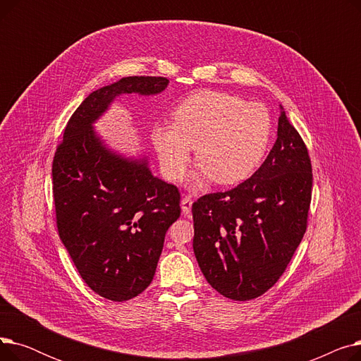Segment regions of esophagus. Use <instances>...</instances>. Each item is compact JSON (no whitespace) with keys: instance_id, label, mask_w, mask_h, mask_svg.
<instances>
[{"instance_id":"obj_1","label":"esophagus","mask_w":361,"mask_h":361,"mask_svg":"<svg viewBox=\"0 0 361 361\" xmlns=\"http://www.w3.org/2000/svg\"><path fill=\"white\" fill-rule=\"evenodd\" d=\"M192 204H193V200L190 197H183L181 199V211L184 215H190L192 212Z\"/></svg>"}]
</instances>
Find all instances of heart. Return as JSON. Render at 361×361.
<instances>
[{
    "label": "heart",
    "mask_w": 361,
    "mask_h": 361,
    "mask_svg": "<svg viewBox=\"0 0 361 361\" xmlns=\"http://www.w3.org/2000/svg\"><path fill=\"white\" fill-rule=\"evenodd\" d=\"M174 123H159L152 130L164 174L173 181L184 177L196 145L199 166L193 188L212 178L230 185L249 178L262 164L272 139V117L260 102H245L237 94L199 90L174 109Z\"/></svg>",
    "instance_id": "b5f03b06"
}]
</instances>
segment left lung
<instances>
[{"instance_id":"left-lung-1","label":"left lung","mask_w":361,"mask_h":361,"mask_svg":"<svg viewBox=\"0 0 361 361\" xmlns=\"http://www.w3.org/2000/svg\"><path fill=\"white\" fill-rule=\"evenodd\" d=\"M276 142L256 173L193 203V250L206 281L226 298L267 293L306 233L312 199L307 147L279 105Z\"/></svg>"}]
</instances>
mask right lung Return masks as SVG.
Masks as SVG:
<instances>
[{
  "mask_svg": "<svg viewBox=\"0 0 361 361\" xmlns=\"http://www.w3.org/2000/svg\"><path fill=\"white\" fill-rule=\"evenodd\" d=\"M168 83L133 75L92 92L67 123L54 157L60 238L83 281L111 301L130 300L149 287L181 207L177 187L152 174L146 154L114 150L93 124L121 94L152 97Z\"/></svg>",
  "mask_w": 361,
  "mask_h": 361,
  "instance_id": "right-lung-1",
  "label": "right lung"
}]
</instances>
